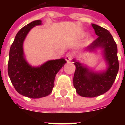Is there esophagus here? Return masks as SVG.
<instances>
[{
    "instance_id": "34e87169",
    "label": "esophagus",
    "mask_w": 125,
    "mask_h": 125,
    "mask_svg": "<svg viewBox=\"0 0 125 125\" xmlns=\"http://www.w3.org/2000/svg\"><path fill=\"white\" fill-rule=\"evenodd\" d=\"M73 57V56L72 54L70 52H68L66 54V56H65V60H66L67 62H69V61H71V60H72Z\"/></svg>"
}]
</instances>
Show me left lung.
I'll use <instances>...</instances> for the list:
<instances>
[{
	"label": "left lung",
	"mask_w": 125,
	"mask_h": 125,
	"mask_svg": "<svg viewBox=\"0 0 125 125\" xmlns=\"http://www.w3.org/2000/svg\"><path fill=\"white\" fill-rule=\"evenodd\" d=\"M98 38L89 45L88 51L96 48L103 49L106 61L108 64L106 71L95 73L89 71L79 62L74 60L76 66L73 85L78 95L83 97H95L103 95L112 86L119 71L117 48L108 30L97 24H92Z\"/></svg>",
	"instance_id": "obj_1"
}]
</instances>
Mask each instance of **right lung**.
Masks as SVG:
<instances>
[{"instance_id": "add662e5", "label": "right lung", "mask_w": 125, "mask_h": 125, "mask_svg": "<svg viewBox=\"0 0 125 125\" xmlns=\"http://www.w3.org/2000/svg\"><path fill=\"white\" fill-rule=\"evenodd\" d=\"M42 24L32 21L22 28L11 45L8 73L15 89L19 94L32 99H39L51 94L56 74L66 63L65 59L48 61L39 67H32L23 56L22 43L30 29Z\"/></svg>"}]
</instances>
